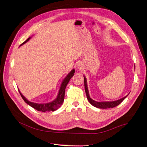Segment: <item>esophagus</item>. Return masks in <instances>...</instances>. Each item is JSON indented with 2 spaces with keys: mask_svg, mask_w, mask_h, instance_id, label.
<instances>
[{
  "mask_svg": "<svg viewBox=\"0 0 147 147\" xmlns=\"http://www.w3.org/2000/svg\"><path fill=\"white\" fill-rule=\"evenodd\" d=\"M80 67H81V65H80V63H78V68H80Z\"/></svg>",
  "mask_w": 147,
  "mask_h": 147,
  "instance_id": "1",
  "label": "esophagus"
}]
</instances>
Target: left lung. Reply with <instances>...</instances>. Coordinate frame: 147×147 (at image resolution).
<instances>
[{
    "instance_id": "left-lung-1",
    "label": "left lung",
    "mask_w": 147,
    "mask_h": 147,
    "mask_svg": "<svg viewBox=\"0 0 147 147\" xmlns=\"http://www.w3.org/2000/svg\"><path fill=\"white\" fill-rule=\"evenodd\" d=\"M84 85H85V92L86 94V97L89 103H90L93 106L96 107L97 108H100V109H107V108H112V107H115L118 105H119L121 102H122L127 97V96H125L123 98L119 99L117 101H106V102L95 101L89 97L88 90V87H87V84H86V79L85 77H84Z\"/></svg>"
}]
</instances>
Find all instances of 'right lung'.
Returning a JSON list of instances; mask_svg holds the SVG:
<instances>
[{"label":"right lung","instance_id":"add662e5","mask_svg":"<svg viewBox=\"0 0 147 147\" xmlns=\"http://www.w3.org/2000/svg\"><path fill=\"white\" fill-rule=\"evenodd\" d=\"M30 38H28V39L25 41L24 42H23L20 46H22V44L26 43V42H28ZM75 72V70L73 69L72 71L70 72L68 75L67 77L64 79V80H63L59 91V94L57 96V98L53 101L50 102V103H46V104H38V103H33V102H30L29 101H28L26 98H25L23 95L20 92L21 96L22 97V98L23 99V100L26 102V103L29 105V106H30L31 107H32L34 109L38 111H41V112H49V111H55L56 110H57L61 107V106L62 105L63 100H64V97H65V88L66 86L67 85V84H68V82L69 81V80L71 79V78L73 77L74 73Z\"/></svg>","mask_w":147,"mask_h":147}]
</instances>
